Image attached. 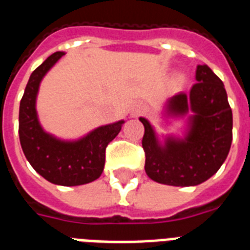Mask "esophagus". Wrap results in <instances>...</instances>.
<instances>
[{"instance_id": "esophagus-1", "label": "esophagus", "mask_w": 250, "mask_h": 250, "mask_svg": "<svg viewBox=\"0 0 250 250\" xmlns=\"http://www.w3.org/2000/svg\"><path fill=\"white\" fill-rule=\"evenodd\" d=\"M146 113V107L143 104H135L131 109V115L134 117H139V116L145 115Z\"/></svg>"}]
</instances>
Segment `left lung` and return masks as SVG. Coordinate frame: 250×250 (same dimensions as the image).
<instances>
[{
  "label": "left lung",
  "instance_id": "8db88e82",
  "mask_svg": "<svg viewBox=\"0 0 250 250\" xmlns=\"http://www.w3.org/2000/svg\"><path fill=\"white\" fill-rule=\"evenodd\" d=\"M196 81L189 94L182 91L169 101L173 115L195 113L185 141L167 138L161 147L148 121L139 119L145 126V170L152 181L181 187L200 185L218 171L229 155L232 111L225 85L207 64L197 65Z\"/></svg>",
  "mask_w": 250,
  "mask_h": 250
}]
</instances>
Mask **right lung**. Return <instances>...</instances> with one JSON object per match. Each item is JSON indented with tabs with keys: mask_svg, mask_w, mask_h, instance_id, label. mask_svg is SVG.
<instances>
[{
	"mask_svg": "<svg viewBox=\"0 0 250 250\" xmlns=\"http://www.w3.org/2000/svg\"><path fill=\"white\" fill-rule=\"evenodd\" d=\"M64 53L51 54L32 72L19 107V139L24 155L40 175L54 185L80 186L101 177L105 148L124 121L101 126L77 142H62L42 130L36 113V95L45 73Z\"/></svg>",
	"mask_w": 250,
	"mask_h": 250,
	"instance_id": "1",
	"label": "right lung"
}]
</instances>
